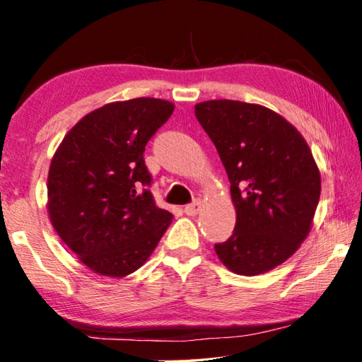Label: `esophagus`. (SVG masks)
I'll return each instance as SVG.
<instances>
[{"instance_id": "34e87169", "label": "esophagus", "mask_w": 362, "mask_h": 362, "mask_svg": "<svg viewBox=\"0 0 362 362\" xmlns=\"http://www.w3.org/2000/svg\"><path fill=\"white\" fill-rule=\"evenodd\" d=\"M200 205H202L200 200H195V202H192V204L185 206V213L187 214V216H195V214H197L200 210Z\"/></svg>"}]
</instances>
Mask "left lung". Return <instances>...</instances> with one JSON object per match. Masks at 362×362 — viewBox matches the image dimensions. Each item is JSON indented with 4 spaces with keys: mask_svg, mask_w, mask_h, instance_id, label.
Segmentation results:
<instances>
[{
    "mask_svg": "<svg viewBox=\"0 0 362 362\" xmlns=\"http://www.w3.org/2000/svg\"><path fill=\"white\" fill-rule=\"evenodd\" d=\"M195 116L218 149L230 181L237 223L214 245L238 275L283 264L308 235L321 177L305 139L269 107L233 100L195 105Z\"/></svg>",
    "mask_w": 362,
    "mask_h": 362,
    "instance_id": "1",
    "label": "left lung"
}]
</instances>
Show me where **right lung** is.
<instances>
[{
	"label": "right lung",
	"instance_id": "add662e5",
	"mask_svg": "<svg viewBox=\"0 0 362 362\" xmlns=\"http://www.w3.org/2000/svg\"><path fill=\"white\" fill-rule=\"evenodd\" d=\"M173 110L158 98L105 105L82 117L55 152L47 180L50 223L95 274H133L173 219L152 199L143 156Z\"/></svg>",
	"mask_w": 362,
	"mask_h": 362
}]
</instances>
